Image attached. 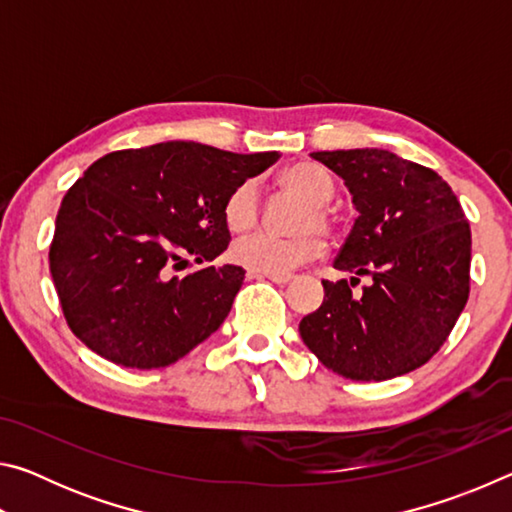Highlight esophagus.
I'll list each match as a JSON object with an SVG mask.
<instances>
[{
    "instance_id": "obj_1",
    "label": "esophagus",
    "mask_w": 512,
    "mask_h": 512,
    "mask_svg": "<svg viewBox=\"0 0 512 512\" xmlns=\"http://www.w3.org/2000/svg\"><path fill=\"white\" fill-rule=\"evenodd\" d=\"M248 277H250V280H253V277H259V280H262V277H266V280H271L275 284H287L296 275H293V273H257V271H248Z\"/></svg>"
}]
</instances>
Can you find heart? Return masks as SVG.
I'll return each mask as SVG.
<instances>
[{
    "instance_id": "b5f03b06",
    "label": "heart",
    "mask_w": 512,
    "mask_h": 512,
    "mask_svg": "<svg viewBox=\"0 0 512 512\" xmlns=\"http://www.w3.org/2000/svg\"><path fill=\"white\" fill-rule=\"evenodd\" d=\"M284 189H289L307 203L298 219L300 232L293 237H273L257 232L235 241L230 257L239 266L257 273H287L291 268L309 262L323 253V235H332L336 221L327 212L334 196V183L329 173L311 162H298L284 169L277 178ZM223 223L232 235H244L253 230L259 219V196L255 183H239L223 201Z\"/></svg>"
}]
</instances>
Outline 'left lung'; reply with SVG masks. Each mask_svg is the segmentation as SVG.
Masks as SVG:
<instances>
[{
  "mask_svg": "<svg viewBox=\"0 0 512 512\" xmlns=\"http://www.w3.org/2000/svg\"><path fill=\"white\" fill-rule=\"evenodd\" d=\"M345 180L357 221L325 280V300L300 320L323 366L354 381H384L427 363L470 296L472 232L436 171L381 149L316 151ZM371 282L354 292L360 277Z\"/></svg>",
  "mask_w": 512,
  "mask_h": 512,
  "instance_id": "left-lung-1",
  "label": "left lung"
}]
</instances>
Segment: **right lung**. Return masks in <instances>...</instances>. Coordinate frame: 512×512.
Instances as JSON below:
<instances>
[{
    "label": "right lung",
    "mask_w": 512,
    "mask_h": 512,
    "mask_svg": "<svg viewBox=\"0 0 512 512\" xmlns=\"http://www.w3.org/2000/svg\"><path fill=\"white\" fill-rule=\"evenodd\" d=\"M280 158L198 142L112 151L67 189L49 246L72 332L117 366L164 368L230 314L246 271L203 266L230 244L223 201Z\"/></svg>",
    "instance_id": "add662e5"
}]
</instances>
